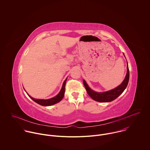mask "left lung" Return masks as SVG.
Instances as JSON below:
<instances>
[{
	"label": "left lung",
	"instance_id": "left-lung-1",
	"mask_svg": "<svg viewBox=\"0 0 150 150\" xmlns=\"http://www.w3.org/2000/svg\"><path fill=\"white\" fill-rule=\"evenodd\" d=\"M128 64V62H127ZM129 80V70L128 65H127V73L126 77L120 86L117 88L104 92H96L92 90L87 85L85 80H83V83L86 88V92L89 96L93 99L99 102H109L114 100L117 98L125 89L128 84Z\"/></svg>",
	"mask_w": 150,
	"mask_h": 150
}]
</instances>
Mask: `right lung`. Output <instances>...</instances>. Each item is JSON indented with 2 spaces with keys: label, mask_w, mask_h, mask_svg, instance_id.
Segmentation results:
<instances>
[{
  "label": "right lung",
  "mask_w": 150,
  "mask_h": 150,
  "mask_svg": "<svg viewBox=\"0 0 150 150\" xmlns=\"http://www.w3.org/2000/svg\"><path fill=\"white\" fill-rule=\"evenodd\" d=\"M67 80V79L65 80L63 83L62 89L61 90V91L59 92V93L55 97L51 98V99H34L33 98H32L31 96H30L29 95V96L35 102H36L37 103L42 105V106H51L53 105H55L58 102H59L64 98V87H65V84H66V81Z\"/></svg>",
  "instance_id": "obj_1"
}]
</instances>
